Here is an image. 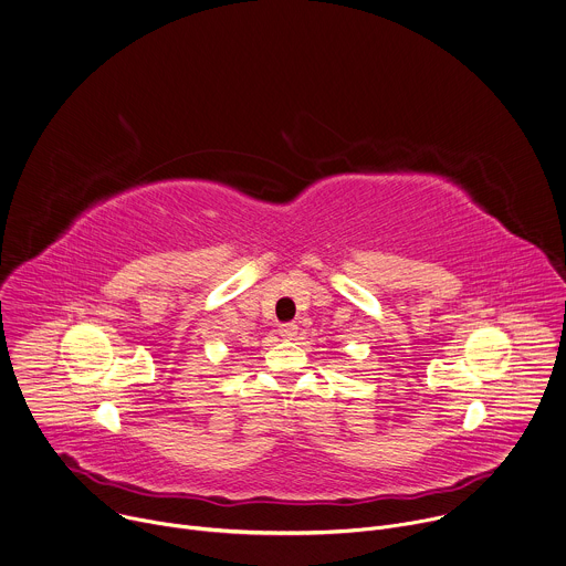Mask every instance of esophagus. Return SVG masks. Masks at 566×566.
Segmentation results:
<instances>
[{
	"instance_id": "1",
	"label": "esophagus",
	"mask_w": 566,
	"mask_h": 566,
	"mask_svg": "<svg viewBox=\"0 0 566 566\" xmlns=\"http://www.w3.org/2000/svg\"><path fill=\"white\" fill-rule=\"evenodd\" d=\"M280 335H282L284 339H293V337L297 335V324H293V322L282 324V326H280Z\"/></svg>"
}]
</instances>
